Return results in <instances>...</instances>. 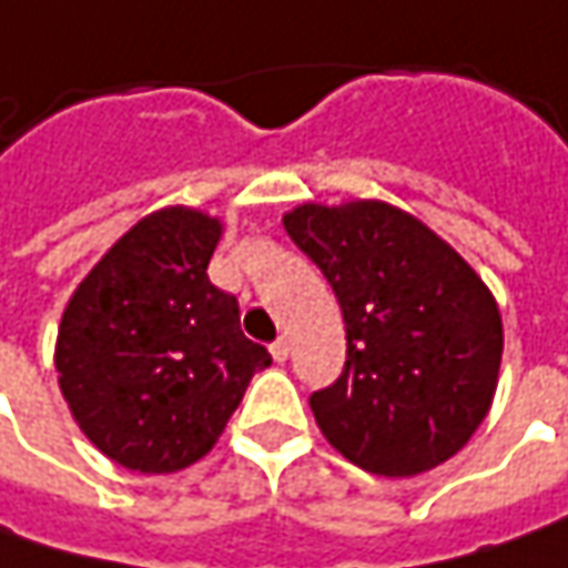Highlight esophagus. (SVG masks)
I'll return each instance as SVG.
<instances>
[{"label": "esophagus", "instance_id": "obj_1", "mask_svg": "<svg viewBox=\"0 0 568 568\" xmlns=\"http://www.w3.org/2000/svg\"><path fill=\"white\" fill-rule=\"evenodd\" d=\"M268 351H272L274 361L284 363V361H287V357H291V341H287V338H277V341H274V344H272V347H268Z\"/></svg>", "mask_w": 568, "mask_h": 568}]
</instances>
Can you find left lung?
I'll return each mask as SVG.
<instances>
[{
    "mask_svg": "<svg viewBox=\"0 0 568 568\" xmlns=\"http://www.w3.org/2000/svg\"><path fill=\"white\" fill-rule=\"evenodd\" d=\"M284 230L338 296L347 361L310 407L357 468L414 477L484 424L503 361V316L458 252L385 202L296 205Z\"/></svg>",
    "mask_w": 568,
    "mask_h": 568,
    "instance_id": "obj_1",
    "label": "left lung"
}]
</instances>
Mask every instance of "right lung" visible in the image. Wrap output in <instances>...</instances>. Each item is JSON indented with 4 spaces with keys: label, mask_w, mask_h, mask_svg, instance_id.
Segmentation results:
<instances>
[{
    "label": "right lung",
    "mask_w": 568,
    "mask_h": 568,
    "mask_svg": "<svg viewBox=\"0 0 568 568\" xmlns=\"http://www.w3.org/2000/svg\"><path fill=\"white\" fill-rule=\"evenodd\" d=\"M224 224L161 207L106 250L69 300L55 373L81 433L116 465L173 474L224 433L272 354L240 332L236 296L207 281Z\"/></svg>",
    "instance_id": "right-lung-1"
}]
</instances>
